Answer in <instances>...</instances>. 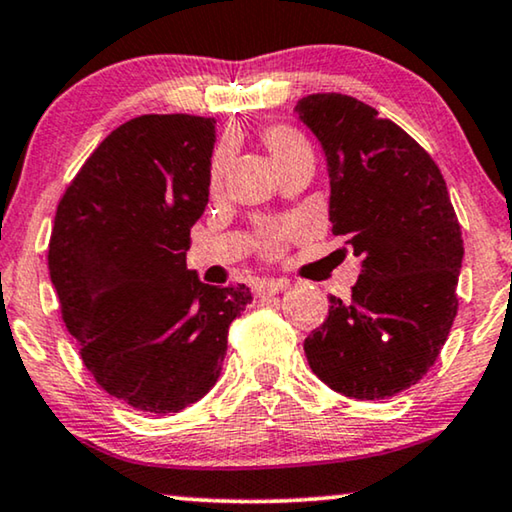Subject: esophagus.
Segmentation results:
<instances>
[{
	"mask_svg": "<svg viewBox=\"0 0 512 512\" xmlns=\"http://www.w3.org/2000/svg\"><path fill=\"white\" fill-rule=\"evenodd\" d=\"M286 289H289V282H286V279H268V282L258 284V298L277 296V293H282Z\"/></svg>",
	"mask_w": 512,
	"mask_h": 512,
	"instance_id": "obj_1",
	"label": "esophagus"
}]
</instances>
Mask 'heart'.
Instances as JSON below:
<instances>
[{
    "label": "heart",
    "instance_id": "1",
    "mask_svg": "<svg viewBox=\"0 0 512 512\" xmlns=\"http://www.w3.org/2000/svg\"><path fill=\"white\" fill-rule=\"evenodd\" d=\"M263 142L268 146L270 156L275 158L277 165L300 156V153L312 151L310 142H307L298 130L289 128V125H272V128L263 132ZM226 158V146H221V149L214 153L212 170H209V181H212V186L221 184L223 170H226ZM293 233H296V228H293L291 223H265V226L258 230V249L270 258L282 256Z\"/></svg>",
    "mask_w": 512,
    "mask_h": 512
}]
</instances>
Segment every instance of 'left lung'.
Masks as SVG:
<instances>
[{
    "label": "left lung",
    "instance_id": "left-lung-1",
    "mask_svg": "<svg viewBox=\"0 0 512 512\" xmlns=\"http://www.w3.org/2000/svg\"><path fill=\"white\" fill-rule=\"evenodd\" d=\"M326 153L333 235L361 256L352 300L331 296L305 338L312 373L359 401L396 396L436 363L457 317L461 226L433 158L389 118L340 93L296 104Z\"/></svg>",
    "mask_w": 512,
    "mask_h": 512
}]
</instances>
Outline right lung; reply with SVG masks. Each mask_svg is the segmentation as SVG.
<instances>
[{
    "label": "right lung",
    "mask_w": 512,
    "mask_h": 512,
    "mask_svg": "<svg viewBox=\"0 0 512 512\" xmlns=\"http://www.w3.org/2000/svg\"><path fill=\"white\" fill-rule=\"evenodd\" d=\"M214 118L146 114L118 125L67 186L48 242L62 321L109 396L167 415L221 375L244 284L186 268L209 200Z\"/></svg>",
    "instance_id": "1"
}]
</instances>
